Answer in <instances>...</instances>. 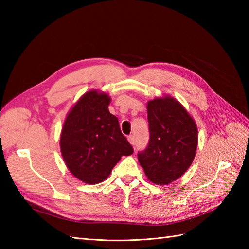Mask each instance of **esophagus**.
Listing matches in <instances>:
<instances>
[{
	"instance_id": "obj_1",
	"label": "esophagus",
	"mask_w": 249,
	"mask_h": 249,
	"mask_svg": "<svg viewBox=\"0 0 249 249\" xmlns=\"http://www.w3.org/2000/svg\"><path fill=\"white\" fill-rule=\"evenodd\" d=\"M128 141L131 145H135V137L133 135L128 136Z\"/></svg>"
}]
</instances>
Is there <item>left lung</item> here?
<instances>
[{"instance_id": "1", "label": "left lung", "mask_w": 249, "mask_h": 249, "mask_svg": "<svg viewBox=\"0 0 249 249\" xmlns=\"http://www.w3.org/2000/svg\"><path fill=\"white\" fill-rule=\"evenodd\" d=\"M150 140L138 160L151 182L166 185L186 172L196 155L198 129L183 106L171 96L147 103Z\"/></svg>"}]
</instances>
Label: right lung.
Instances as JSON below:
<instances>
[{
    "label": "right lung",
    "mask_w": 249,
    "mask_h": 249,
    "mask_svg": "<svg viewBox=\"0 0 249 249\" xmlns=\"http://www.w3.org/2000/svg\"><path fill=\"white\" fill-rule=\"evenodd\" d=\"M110 102L108 94L87 92L68 112L62 128L63 160L73 176L87 184L105 181L122 156L134 153L118 118L109 112Z\"/></svg>",
    "instance_id": "1"
}]
</instances>
